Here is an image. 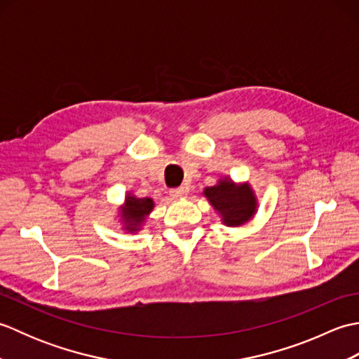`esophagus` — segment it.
Instances as JSON below:
<instances>
[{"instance_id":"34e87169","label":"esophagus","mask_w":359,"mask_h":359,"mask_svg":"<svg viewBox=\"0 0 359 359\" xmlns=\"http://www.w3.org/2000/svg\"><path fill=\"white\" fill-rule=\"evenodd\" d=\"M188 194V188L187 187H179V188H172L170 191V196L172 199H182V197H185Z\"/></svg>"}]
</instances>
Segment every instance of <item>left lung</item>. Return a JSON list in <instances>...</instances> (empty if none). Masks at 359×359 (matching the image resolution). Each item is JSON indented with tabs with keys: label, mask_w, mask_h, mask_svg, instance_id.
<instances>
[{
	"label": "left lung",
	"mask_w": 359,
	"mask_h": 359,
	"mask_svg": "<svg viewBox=\"0 0 359 359\" xmlns=\"http://www.w3.org/2000/svg\"><path fill=\"white\" fill-rule=\"evenodd\" d=\"M202 194L226 226L247 224L257 212V197L248 182L236 184L230 177H222L216 185L205 188Z\"/></svg>",
	"instance_id": "1"
}]
</instances>
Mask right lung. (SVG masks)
<instances>
[{"label": "right lung", "instance_id": "obj_1", "mask_svg": "<svg viewBox=\"0 0 359 359\" xmlns=\"http://www.w3.org/2000/svg\"><path fill=\"white\" fill-rule=\"evenodd\" d=\"M152 210H154V201L149 197H137L128 193L123 205L118 208V219L123 230L128 233L140 231Z\"/></svg>", "mask_w": 359, "mask_h": 359}]
</instances>
